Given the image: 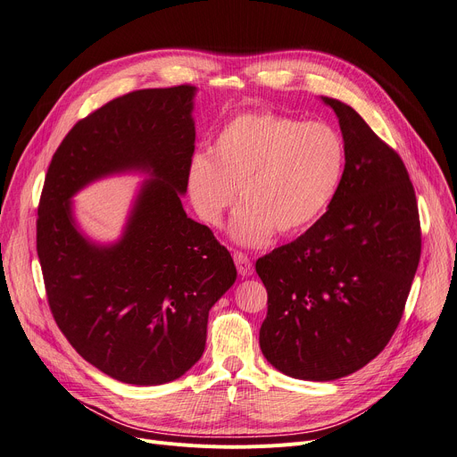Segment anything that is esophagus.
I'll use <instances>...</instances> for the list:
<instances>
[{
	"instance_id": "obj_1",
	"label": "esophagus",
	"mask_w": 457,
	"mask_h": 457,
	"mask_svg": "<svg viewBox=\"0 0 457 457\" xmlns=\"http://www.w3.org/2000/svg\"><path fill=\"white\" fill-rule=\"evenodd\" d=\"M233 259H235V265H237V270L238 274H241L243 278H248L253 274V267H252V261L248 259L246 253L243 252H235L233 253Z\"/></svg>"
}]
</instances>
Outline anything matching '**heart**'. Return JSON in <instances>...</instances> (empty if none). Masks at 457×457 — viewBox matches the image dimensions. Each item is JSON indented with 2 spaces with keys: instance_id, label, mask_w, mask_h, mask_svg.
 Returning <instances> with one entry per match:
<instances>
[{
  "instance_id": "heart-1",
  "label": "heart",
  "mask_w": 457,
  "mask_h": 457,
  "mask_svg": "<svg viewBox=\"0 0 457 457\" xmlns=\"http://www.w3.org/2000/svg\"><path fill=\"white\" fill-rule=\"evenodd\" d=\"M345 166V140L331 126L243 114L216 137L209 161L190 162L188 195L200 219L220 228L238 188L229 235L237 245L262 246L276 231L296 237L315 226L337 195Z\"/></svg>"
}]
</instances>
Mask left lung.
<instances>
[{
    "mask_svg": "<svg viewBox=\"0 0 457 457\" xmlns=\"http://www.w3.org/2000/svg\"><path fill=\"white\" fill-rule=\"evenodd\" d=\"M322 102L346 148L341 187L315 226L255 262L269 293L261 352L309 381L348 376L387 346L420 259L419 207L400 155L350 105Z\"/></svg>",
    "mask_w": 457,
    "mask_h": 457,
    "instance_id": "left-lung-1",
    "label": "left lung"
}]
</instances>
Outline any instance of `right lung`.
Returning a JSON list of instances; mask_svg holds the SVG:
<instances>
[{
  "label": "right lung",
  "instance_id": "1",
  "mask_svg": "<svg viewBox=\"0 0 457 457\" xmlns=\"http://www.w3.org/2000/svg\"><path fill=\"white\" fill-rule=\"evenodd\" d=\"M196 87L120 96L70 129L44 179L37 253L52 315L76 352L131 386H161L202 357L209 309L237 279L229 252L188 219ZM144 171L123 237L96 245L71 196L112 173Z\"/></svg>",
  "mask_w": 457,
  "mask_h": 457
}]
</instances>
